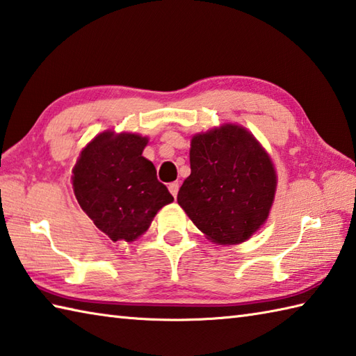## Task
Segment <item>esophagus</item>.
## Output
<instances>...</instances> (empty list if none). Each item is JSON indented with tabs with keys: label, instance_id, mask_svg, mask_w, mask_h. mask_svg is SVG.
Here are the masks:
<instances>
[{
	"label": "esophagus",
	"instance_id": "34e87169",
	"mask_svg": "<svg viewBox=\"0 0 356 356\" xmlns=\"http://www.w3.org/2000/svg\"><path fill=\"white\" fill-rule=\"evenodd\" d=\"M179 182H171L170 184V186H168V190H170V193L172 194L174 197H177V193H179Z\"/></svg>",
	"mask_w": 356,
	"mask_h": 356
}]
</instances>
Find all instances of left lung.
I'll list each match as a JSON object with an SVG mask.
<instances>
[{"label":"left lung","mask_w":356,"mask_h":356,"mask_svg":"<svg viewBox=\"0 0 356 356\" xmlns=\"http://www.w3.org/2000/svg\"><path fill=\"white\" fill-rule=\"evenodd\" d=\"M190 165L179 205L210 241L245 242L275 199L276 171L266 149L252 132L228 123L191 138Z\"/></svg>","instance_id":"obj_1"}]
</instances>
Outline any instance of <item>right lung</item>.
<instances>
[{"label": "right lung", "mask_w": 356, "mask_h": 356, "mask_svg": "<svg viewBox=\"0 0 356 356\" xmlns=\"http://www.w3.org/2000/svg\"><path fill=\"white\" fill-rule=\"evenodd\" d=\"M148 137L104 131L86 145L72 170L75 197L111 241L132 242L174 197L142 156Z\"/></svg>", "instance_id": "right-lung-1"}]
</instances>
